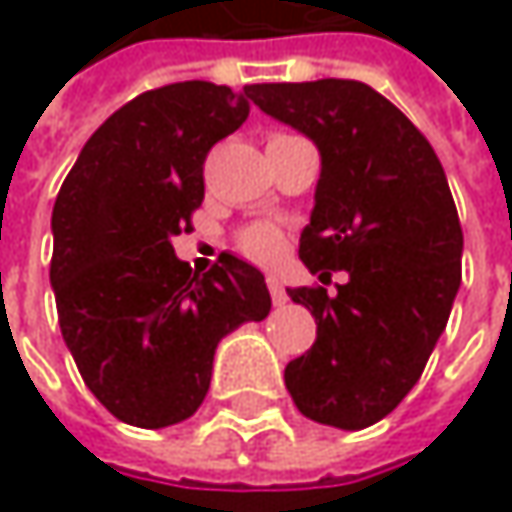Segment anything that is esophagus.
Listing matches in <instances>:
<instances>
[{"instance_id": "obj_1", "label": "esophagus", "mask_w": 512, "mask_h": 512, "mask_svg": "<svg viewBox=\"0 0 512 512\" xmlns=\"http://www.w3.org/2000/svg\"><path fill=\"white\" fill-rule=\"evenodd\" d=\"M266 287H269V296H272L275 305H287V290H284L278 275H266Z\"/></svg>"}]
</instances>
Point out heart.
<instances>
[{"label":"heart","instance_id":"heart-1","mask_svg":"<svg viewBox=\"0 0 512 512\" xmlns=\"http://www.w3.org/2000/svg\"><path fill=\"white\" fill-rule=\"evenodd\" d=\"M237 249L255 263H272L284 249V237H281V231L275 225L255 222V225H246L237 234Z\"/></svg>","mask_w":512,"mask_h":512}]
</instances>
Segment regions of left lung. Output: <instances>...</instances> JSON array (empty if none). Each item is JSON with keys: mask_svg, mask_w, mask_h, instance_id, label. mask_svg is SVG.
Listing matches in <instances>:
<instances>
[{"mask_svg": "<svg viewBox=\"0 0 512 512\" xmlns=\"http://www.w3.org/2000/svg\"><path fill=\"white\" fill-rule=\"evenodd\" d=\"M266 115L305 133L323 159L299 257L320 281L287 290L317 341L284 367L296 409L329 427L382 421L421 379L462 281V228L445 168L424 133L356 79L249 85Z\"/></svg>", "mask_w": 512, "mask_h": 512, "instance_id": "left-lung-1", "label": "left lung"}]
</instances>
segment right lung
<instances>
[{"instance_id":"add662e5","label":"right lung","mask_w":512,"mask_h":512,"mask_svg":"<svg viewBox=\"0 0 512 512\" xmlns=\"http://www.w3.org/2000/svg\"><path fill=\"white\" fill-rule=\"evenodd\" d=\"M249 118V94L174 82L133 97L85 142L52 207L61 338L91 394L124 424L159 430L207 397L219 341L272 308L252 263L198 275L171 240L192 231L204 159Z\"/></svg>"}]
</instances>
